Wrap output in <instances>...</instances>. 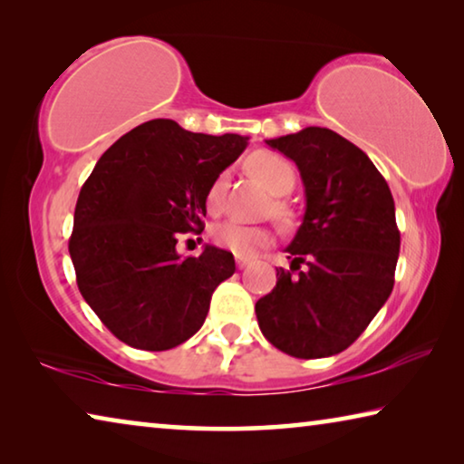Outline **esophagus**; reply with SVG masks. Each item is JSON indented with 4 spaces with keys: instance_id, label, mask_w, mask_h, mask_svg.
<instances>
[{
    "instance_id": "esophagus-1",
    "label": "esophagus",
    "mask_w": 464,
    "mask_h": 464,
    "mask_svg": "<svg viewBox=\"0 0 464 464\" xmlns=\"http://www.w3.org/2000/svg\"><path fill=\"white\" fill-rule=\"evenodd\" d=\"M235 264H237V268H239V270H243V268H246V266L249 264V260H247V257H241V256H237V257H235Z\"/></svg>"
}]
</instances>
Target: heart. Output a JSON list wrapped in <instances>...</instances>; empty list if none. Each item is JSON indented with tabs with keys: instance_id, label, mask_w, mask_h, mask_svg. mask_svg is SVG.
I'll return each mask as SVG.
<instances>
[{
	"instance_id": "heart-1",
	"label": "heart",
	"mask_w": 464,
	"mask_h": 464,
	"mask_svg": "<svg viewBox=\"0 0 464 464\" xmlns=\"http://www.w3.org/2000/svg\"><path fill=\"white\" fill-rule=\"evenodd\" d=\"M249 169L262 179L272 194L282 196L293 190L295 178H296L295 168L293 163L278 153L260 151L251 155ZM227 182H229V176H227V171H221V174L213 179V184L208 186L207 207L208 210H213V213H218L223 207V200L227 194ZM274 215L278 218H286L288 217L286 204L282 200H274ZM210 237H213V241L218 247L231 251L235 256L246 257V256L256 254V249L270 246L272 231L268 227L247 225V223L235 221V218H229V221L215 225L213 231H210Z\"/></svg>"
}]
</instances>
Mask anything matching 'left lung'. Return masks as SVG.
<instances>
[{
	"mask_svg": "<svg viewBox=\"0 0 464 464\" xmlns=\"http://www.w3.org/2000/svg\"><path fill=\"white\" fill-rule=\"evenodd\" d=\"M266 143L296 163L307 208L286 247L290 270L276 268V286L256 303L257 324L288 356L340 354L395 285L401 235L392 194L362 149L334 130L307 127Z\"/></svg>",
	"mask_w": 464,
	"mask_h": 464,
	"instance_id": "left-lung-1",
	"label": "left lung"
}]
</instances>
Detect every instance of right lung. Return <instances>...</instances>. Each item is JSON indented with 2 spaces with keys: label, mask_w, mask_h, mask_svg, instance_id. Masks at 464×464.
<instances>
[{
  "label": "right lung",
  "mask_w": 464,
  "mask_h": 464,
  "mask_svg": "<svg viewBox=\"0 0 464 464\" xmlns=\"http://www.w3.org/2000/svg\"><path fill=\"white\" fill-rule=\"evenodd\" d=\"M246 147L247 137L155 119L98 160L75 204L69 254L85 303L121 342L163 352L202 327L215 288L233 276V254L207 246L182 260L176 243L202 233L208 186Z\"/></svg>",
  "instance_id": "right-lung-1"
}]
</instances>
